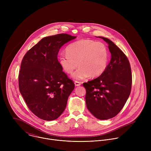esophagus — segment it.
<instances>
[{
  "label": "esophagus",
  "instance_id": "1",
  "mask_svg": "<svg viewBox=\"0 0 151 151\" xmlns=\"http://www.w3.org/2000/svg\"><path fill=\"white\" fill-rule=\"evenodd\" d=\"M81 82H78V81H75V85L76 86V87H78V86H80L81 85Z\"/></svg>",
  "mask_w": 151,
  "mask_h": 151
}]
</instances>
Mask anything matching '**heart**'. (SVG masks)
<instances>
[{"label":"heart","instance_id":"b5f03b06","mask_svg":"<svg viewBox=\"0 0 151 151\" xmlns=\"http://www.w3.org/2000/svg\"><path fill=\"white\" fill-rule=\"evenodd\" d=\"M66 53L59 57V63L64 71L72 73L75 80H82L89 76H100L106 70L109 61V51L101 42L81 39L70 44Z\"/></svg>","mask_w":151,"mask_h":151}]
</instances>
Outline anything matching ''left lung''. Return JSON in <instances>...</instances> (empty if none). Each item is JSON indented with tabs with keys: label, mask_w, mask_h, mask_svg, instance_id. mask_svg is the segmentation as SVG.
Returning a JSON list of instances; mask_svg holds the SVG:
<instances>
[{
	"label": "left lung",
	"mask_w": 151,
	"mask_h": 151,
	"mask_svg": "<svg viewBox=\"0 0 151 151\" xmlns=\"http://www.w3.org/2000/svg\"><path fill=\"white\" fill-rule=\"evenodd\" d=\"M108 44L111 61L98 78L83 83L88 111L101 120L115 116L130 94L132 76L130 64L124 52L109 39L99 36Z\"/></svg>",
	"instance_id": "1"
}]
</instances>
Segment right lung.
I'll return each instance as SVG.
<instances>
[{"label": "right lung", "instance_id": "right-lung-1", "mask_svg": "<svg viewBox=\"0 0 151 151\" xmlns=\"http://www.w3.org/2000/svg\"><path fill=\"white\" fill-rule=\"evenodd\" d=\"M76 37L65 33L44 37L23 58L19 91L29 109L42 119L58 118L74 90L75 84L63 72L57 55L63 45Z\"/></svg>", "mask_w": 151, "mask_h": 151}]
</instances>
